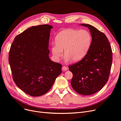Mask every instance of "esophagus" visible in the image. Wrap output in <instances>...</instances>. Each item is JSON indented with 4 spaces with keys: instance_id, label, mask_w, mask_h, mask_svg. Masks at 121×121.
Instances as JSON below:
<instances>
[{
    "instance_id": "1",
    "label": "esophagus",
    "mask_w": 121,
    "mask_h": 121,
    "mask_svg": "<svg viewBox=\"0 0 121 121\" xmlns=\"http://www.w3.org/2000/svg\"><path fill=\"white\" fill-rule=\"evenodd\" d=\"M68 69V67H66V66H63V67H62V69H63V71H67V69Z\"/></svg>"
}]
</instances>
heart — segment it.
<instances>
[{
  "mask_svg": "<svg viewBox=\"0 0 121 121\" xmlns=\"http://www.w3.org/2000/svg\"><path fill=\"white\" fill-rule=\"evenodd\" d=\"M56 43H52V52L55 59L64 55L66 61L80 60L86 55L90 48L91 37L86 30L69 29L63 30L56 37Z\"/></svg>",
  "mask_w": 121,
  "mask_h": 121,
  "instance_id": "obj_1",
  "label": "heart"
}]
</instances>
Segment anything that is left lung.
<instances>
[{"instance_id":"1","label":"left lung","mask_w":121,"mask_h":121,"mask_svg":"<svg viewBox=\"0 0 121 121\" xmlns=\"http://www.w3.org/2000/svg\"><path fill=\"white\" fill-rule=\"evenodd\" d=\"M90 30L92 40L84 58L69 66L73 77L71 84L75 92L90 95L103 88L109 78L112 61L110 44L105 35L88 24H81Z\"/></svg>"}]
</instances>
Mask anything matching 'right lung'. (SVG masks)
Returning a JSON list of instances; mask_svg holds the SVG:
<instances>
[{"label": "right lung", "instance_id": "right-lung-1", "mask_svg": "<svg viewBox=\"0 0 121 121\" xmlns=\"http://www.w3.org/2000/svg\"><path fill=\"white\" fill-rule=\"evenodd\" d=\"M52 28L48 24L32 26L15 37L10 49L13 79L18 88L31 96L47 93L62 72V65L48 56Z\"/></svg>", "mask_w": 121, "mask_h": 121}]
</instances>
